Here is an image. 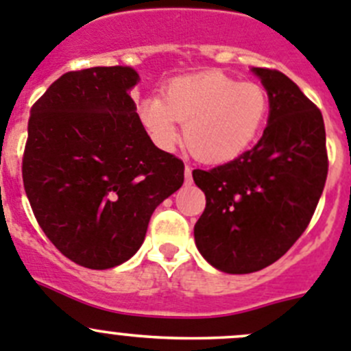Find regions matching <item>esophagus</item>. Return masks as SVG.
I'll return each mask as SVG.
<instances>
[{
  "label": "esophagus",
  "instance_id": "esophagus-1",
  "mask_svg": "<svg viewBox=\"0 0 351 351\" xmlns=\"http://www.w3.org/2000/svg\"><path fill=\"white\" fill-rule=\"evenodd\" d=\"M185 182L186 183L192 182V168H191V166H185Z\"/></svg>",
  "mask_w": 351,
  "mask_h": 351
}]
</instances>
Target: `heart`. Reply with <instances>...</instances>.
<instances>
[{
    "instance_id": "b5f03b06",
    "label": "heart",
    "mask_w": 351,
    "mask_h": 351,
    "mask_svg": "<svg viewBox=\"0 0 351 351\" xmlns=\"http://www.w3.org/2000/svg\"><path fill=\"white\" fill-rule=\"evenodd\" d=\"M270 110L267 90L241 83L223 72H201L173 80L165 98H145L140 117L162 149H171L183 126V140L195 157L223 162L244 152L260 136Z\"/></svg>"
}]
</instances>
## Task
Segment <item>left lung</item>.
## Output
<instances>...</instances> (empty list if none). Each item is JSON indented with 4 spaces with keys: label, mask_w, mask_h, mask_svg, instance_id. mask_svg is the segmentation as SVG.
I'll return each mask as SVG.
<instances>
[{
    "label": "left lung",
    "mask_w": 351,
    "mask_h": 351,
    "mask_svg": "<svg viewBox=\"0 0 351 351\" xmlns=\"http://www.w3.org/2000/svg\"><path fill=\"white\" fill-rule=\"evenodd\" d=\"M253 72L270 98L263 136L230 162L192 171L206 195L195 245L225 274L258 271L291 250L312 220L329 168L315 104L282 72Z\"/></svg>",
    "instance_id": "1"
}]
</instances>
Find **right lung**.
Returning <instances> with one entry per match:
<instances>
[{"instance_id": "1", "label": "right lung", "mask_w": 351, "mask_h": 351, "mask_svg": "<svg viewBox=\"0 0 351 351\" xmlns=\"http://www.w3.org/2000/svg\"><path fill=\"white\" fill-rule=\"evenodd\" d=\"M135 69L65 72L31 109L22 180L45 235L81 267L106 270L140 250L154 209L183 183L130 90Z\"/></svg>"}]
</instances>
